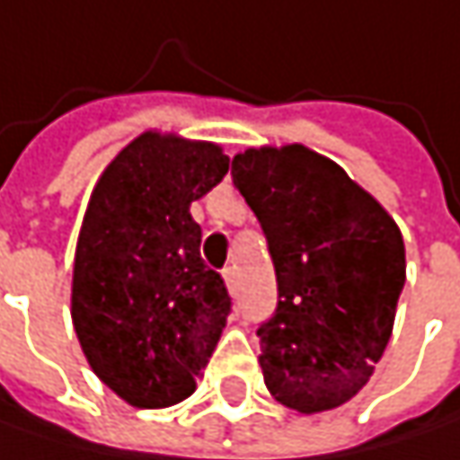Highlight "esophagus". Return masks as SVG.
I'll return each instance as SVG.
<instances>
[{"instance_id": "1", "label": "esophagus", "mask_w": 460, "mask_h": 460, "mask_svg": "<svg viewBox=\"0 0 460 460\" xmlns=\"http://www.w3.org/2000/svg\"><path fill=\"white\" fill-rule=\"evenodd\" d=\"M224 281H226V289L234 295V269H224Z\"/></svg>"}]
</instances>
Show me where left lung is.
I'll list each match as a JSON object with an SVG mask.
<instances>
[{
    "label": "left lung",
    "mask_w": 460,
    "mask_h": 460,
    "mask_svg": "<svg viewBox=\"0 0 460 460\" xmlns=\"http://www.w3.org/2000/svg\"><path fill=\"white\" fill-rule=\"evenodd\" d=\"M234 187L269 239L279 303L258 326L266 387L300 413L355 397L385 353L405 284L390 213L329 157L303 145L244 149Z\"/></svg>",
    "instance_id": "1"
}]
</instances>
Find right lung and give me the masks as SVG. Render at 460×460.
<instances>
[{"mask_svg":"<svg viewBox=\"0 0 460 460\" xmlns=\"http://www.w3.org/2000/svg\"><path fill=\"white\" fill-rule=\"evenodd\" d=\"M226 171L218 145L145 131L92 191L70 315L92 371L128 405L181 402L221 340L231 297L199 258L202 229L189 205Z\"/></svg>","mask_w":460,"mask_h":460,"instance_id":"1","label":"right lung"}]
</instances>
